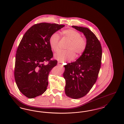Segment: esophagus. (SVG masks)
<instances>
[{
    "label": "esophagus",
    "instance_id": "esophagus-1",
    "mask_svg": "<svg viewBox=\"0 0 124 124\" xmlns=\"http://www.w3.org/2000/svg\"><path fill=\"white\" fill-rule=\"evenodd\" d=\"M58 65H62V63L61 62H58Z\"/></svg>",
    "mask_w": 124,
    "mask_h": 124
}]
</instances>
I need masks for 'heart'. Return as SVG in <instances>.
Returning <instances> with one entry per match:
<instances>
[{"label":"heart","instance_id":"obj_1","mask_svg":"<svg viewBox=\"0 0 124 124\" xmlns=\"http://www.w3.org/2000/svg\"><path fill=\"white\" fill-rule=\"evenodd\" d=\"M63 36L70 42L68 44L67 49L69 50L61 51L54 54L55 59L61 62L70 61L75 57L82 55L86 49L87 41L81 37V34L77 31L72 29L64 30L61 32ZM59 36L58 33L54 32L51 34L49 39V43L52 50L57 52L59 50Z\"/></svg>","mask_w":124,"mask_h":124}]
</instances>
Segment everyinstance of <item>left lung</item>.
Segmentation results:
<instances>
[{
	"label": "left lung",
	"mask_w": 124,
	"mask_h": 124,
	"mask_svg": "<svg viewBox=\"0 0 124 124\" xmlns=\"http://www.w3.org/2000/svg\"><path fill=\"white\" fill-rule=\"evenodd\" d=\"M72 27L82 32L87 41L86 49L81 56L76 61L64 65L65 93L71 98L78 99L86 94L96 82L102 51L100 42L91 30L74 25Z\"/></svg>",
	"instance_id": "1"
}]
</instances>
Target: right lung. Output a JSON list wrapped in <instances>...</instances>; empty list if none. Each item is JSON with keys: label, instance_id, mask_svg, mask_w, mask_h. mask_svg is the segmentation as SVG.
<instances>
[{"label": "right lung", "instance_id": "right-lung-1", "mask_svg": "<svg viewBox=\"0 0 124 124\" xmlns=\"http://www.w3.org/2000/svg\"><path fill=\"white\" fill-rule=\"evenodd\" d=\"M65 25L41 23L35 24L24 34L16 54L14 77L20 92L29 99L46 90L49 74L57 64L49 39L52 34ZM48 61L47 64L44 63Z\"/></svg>", "mask_w": 124, "mask_h": 124}]
</instances>
